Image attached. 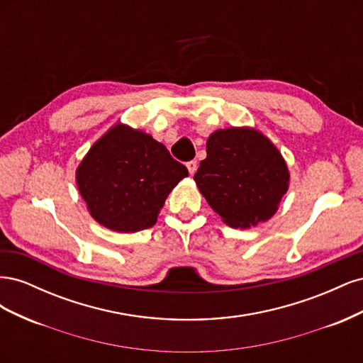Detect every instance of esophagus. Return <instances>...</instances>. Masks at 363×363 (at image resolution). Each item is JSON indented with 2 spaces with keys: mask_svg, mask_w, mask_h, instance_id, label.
Instances as JSON below:
<instances>
[{
  "mask_svg": "<svg viewBox=\"0 0 363 363\" xmlns=\"http://www.w3.org/2000/svg\"><path fill=\"white\" fill-rule=\"evenodd\" d=\"M186 168H188V171H189L191 175H194L195 171H196V160H191V162L186 163Z\"/></svg>",
  "mask_w": 363,
  "mask_h": 363,
  "instance_id": "1",
  "label": "esophagus"
}]
</instances>
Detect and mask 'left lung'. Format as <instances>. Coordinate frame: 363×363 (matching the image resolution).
I'll return each instance as SVG.
<instances>
[{
	"label": "left lung",
	"instance_id": "1",
	"mask_svg": "<svg viewBox=\"0 0 363 363\" xmlns=\"http://www.w3.org/2000/svg\"><path fill=\"white\" fill-rule=\"evenodd\" d=\"M194 180L208 206L233 228H250L277 212L289 186L280 151L250 127L216 130Z\"/></svg>",
	"mask_w": 363,
	"mask_h": 363
}]
</instances>
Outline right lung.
<instances>
[{"mask_svg": "<svg viewBox=\"0 0 363 363\" xmlns=\"http://www.w3.org/2000/svg\"><path fill=\"white\" fill-rule=\"evenodd\" d=\"M184 177L188 168L167 147L124 124L98 139L75 172L92 218L119 233L155 225L168 194Z\"/></svg>", "mask_w": 363, "mask_h": 363, "instance_id": "1", "label": "right lung"}]
</instances>
